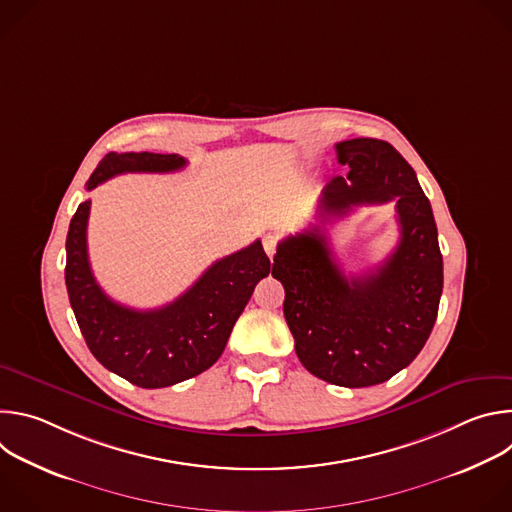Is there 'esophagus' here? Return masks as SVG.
<instances>
[{"instance_id": "esophagus-1", "label": "esophagus", "mask_w": 512, "mask_h": 512, "mask_svg": "<svg viewBox=\"0 0 512 512\" xmlns=\"http://www.w3.org/2000/svg\"><path fill=\"white\" fill-rule=\"evenodd\" d=\"M263 249H265L267 257H269V259H273L275 249H277V237H275V235H271V233H267V235L263 237Z\"/></svg>"}]
</instances>
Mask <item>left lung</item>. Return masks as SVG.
Instances as JSON below:
<instances>
[{"instance_id": "1", "label": "left lung", "mask_w": 512, "mask_h": 512, "mask_svg": "<svg viewBox=\"0 0 512 512\" xmlns=\"http://www.w3.org/2000/svg\"><path fill=\"white\" fill-rule=\"evenodd\" d=\"M348 166L320 200V225L277 245L271 275L285 289L283 316L296 354L318 379L371 387L397 375L423 348L440 308L444 261L427 196L391 143L356 137L336 143ZM396 200L402 239L367 274L346 278L321 227L354 205Z\"/></svg>"}]
</instances>
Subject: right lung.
Listing matches in <instances>:
<instances>
[{
	"instance_id": "right-lung-1",
	"label": "right lung",
	"mask_w": 512,
	"mask_h": 512,
	"mask_svg": "<svg viewBox=\"0 0 512 512\" xmlns=\"http://www.w3.org/2000/svg\"><path fill=\"white\" fill-rule=\"evenodd\" d=\"M186 166L178 154H107L87 182L97 188L127 172L166 174ZM91 200L79 204L66 235V289L70 308L93 356L141 389L182 383L210 369L223 354L235 322L271 263L261 241L212 263L172 304L133 310L113 302L97 283L87 251Z\"/></svg>"
}]
</instances>
